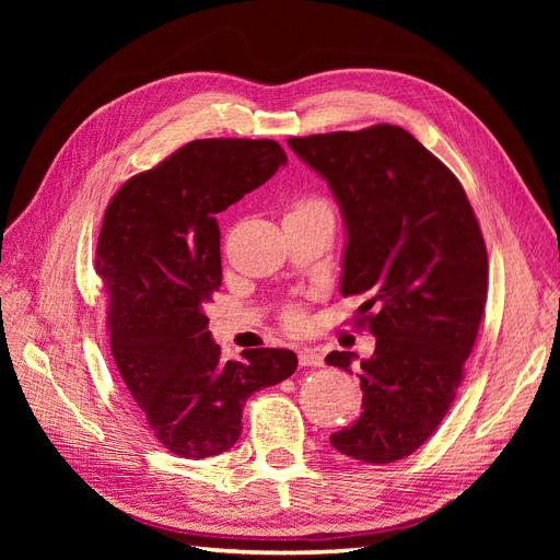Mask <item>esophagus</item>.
Segmentation results:
<instances>
[{"label":"esophagus","mask_w":560,"mask_h":560,"mask_svg":"<svg viewBox=\"0 0 560 560\" xmlns=\"http://www.w3.org/2000/svg\"><path fill=\"white\" fill-rule=\"evenodd\" d=\"M299 364L301 366H322V354L315 348L299 350Z\"/></svg>","instance_id":"34e87169"}]
</instances>
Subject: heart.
<instances>
[{"label": "heart", "instance_id": "1", "mask_svg": "<svg viewBox=\"0 0 560 560\" xmlns=\"http://www.w3.org/2000/svg\"><path fill=\"white\" fill-rule=\"evenodd\" d=\"M313 208H327V202H325V200H319V198H301V200H296V202H294V210H292V212L313 210ZM282 319H284V325H287V327L296 329V327H301V325H303V313H301V308H299V306H287V311H284Z\"/></svg>", "mask_w": 560, "mask_h": 560}]
</instances>
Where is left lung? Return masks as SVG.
Wrapping results in <instances>:
<instances>
[{
    "label": "left lung",
    "instance_id": "1",
    "mask_svg": "<svg viewBox=\"0 0 560 560\" xmlns=\"http://www.w3.org/2000/svg\"><path fill=\"white\" fill-rule=\"evenodd\" d=\"M327 179L343 212V296L360 294L358 327L376 336L360 362L362 413L331 434L354 460L385 465L428 442L448 413L477 341L488 254L463 184L399 126L378 124L287 140ZM358 354L327 364L352 374Z\"/></svg>",
    "mask_w": 560,
    "mask_h": 560
}]
</instances>
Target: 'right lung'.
I'll list each match as a JSON object with an SVG mask.
<instances>
[{
    "label": "right lung",
    "mask_w": 560,
    "mask_h": 560,
    "mask_svg": "<svg viewBox=\"0 0 560 560\" xmlns=\"http://www.w3.org/2000/svg\"><path fill=\"white\" fill-rule=\"evenodd\" d=\"M284 163L273 140H194L128 179L100 229L95 273L109 296L118 374L159 442L189 460L229 451L247 397L296 371V354L284 348L224 362L206 315L222 284L214 214Z\"/></svg>",
    "instance_id": "right-lung-1"
}]
</instances>
